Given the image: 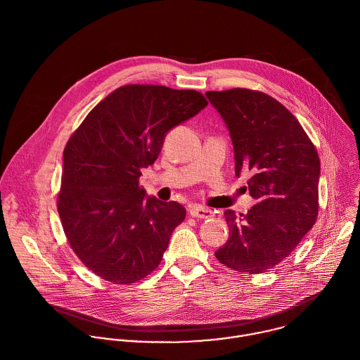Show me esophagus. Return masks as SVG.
<instances>
[{"label":"esophagus","instance_id":"1","mask_svg":"<svg viewBox=\"0 0 360 360\" xmlns=\"http://www.w3.org/2000/svg\"><path fill=\"white\" fill-rule=\"evenodd\" d=\"M188 212H190V214H191L193 217H198V219H207V217H210V216L213 214L212 209L201 205L190 206V210H188Z\"/></svg>","mask_w":360,"mask_h":360}]
</instances>
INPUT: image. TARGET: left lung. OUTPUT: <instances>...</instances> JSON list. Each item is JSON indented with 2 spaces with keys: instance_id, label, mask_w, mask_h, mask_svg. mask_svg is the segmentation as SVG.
Wrapping results in <instances>:
<instances>
[{
  "instance_id": "8db88e82",
  "label": "left lung",
  "mask_w": 360,
  "mask_h": 360,
  "mask_svg": "<svg viewBox=\"0 0 360 360\" xmlns=\"http://www.w3.org/2000/svg\"><path fill=\"white\" fill-rule=\"evenodd\" d=\"M205 96L229 129L236 176L251 173L257 200L247 214L224 212L230 234L214 255L233 270L259 274L288 257L314 224L320 159L297 117L270 96L247 89Z\"/></svg>"
}]
</instances>
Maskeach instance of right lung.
Returning <instances> with one entry per match:
<instances>
[{"mask_svg":"<svg viewBox=\"0 0 360 360\" xmlns=\"http://www.w3.org/2000/svg\"><path fill=\"white\" fill-rule=\"evenodd\" d=\"M207 105L194 90L129 84L103 98L69 139L58 213L79 259L113 284L136 283L160 263L186 207L139 186L169 130Z\"/></svg>","mask_w":360,"mask_h":360,"instance_id":"add662e5","label":"right lung"}]
</instances>
